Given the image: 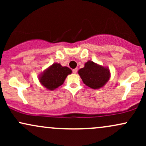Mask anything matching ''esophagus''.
I'll return each instance as SVG.
<instances>
[{
	"label": "esophagus",
	"instance_id": "esophagus-1",
	"mask_svg": "<svg viewBox=\"0 0 146 146\" xmlns=\"http://www.w3.org/2000/svg\"><path fill=\"white\" fill-rule=\"evenodd\" d=\"M77 72H78V68H74V69H73V73H76Z\"/></svg>",
	"mask_w": 146,
	"mask_h": 146
}]
</instances>
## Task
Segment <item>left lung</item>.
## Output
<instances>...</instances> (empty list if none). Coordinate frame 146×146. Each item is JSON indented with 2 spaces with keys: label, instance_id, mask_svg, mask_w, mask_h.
Wrapping results in <instances>:
<instances>
[{
  "label": "left lung",
  "instance_id": "obj_1",
  "mask_svg": "<svg viewBox=\"0 0 146 146\" xmlns=\"http://www.w3.org/2000/svg\"><path fill=\"white\" fill-rule=\"evenodd\" d=\"M78 74L84 84L93 89L102 88L110 78L109 68L91 60L85 63L84 67L78 71Z\"/></svg>",
  "mask_w": 146,
  "mask_h": 146
}]
</instances>
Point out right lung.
I'll use <instances>...</instances> for the list:
<instances>
[{"instance_id": "1", "label": "right lung", "mask_w": 146, "mask_h": 146, "mask_svg": "<svg viewBox=\"0 0 146 146\" xmlns=\"http://www.w3.org/2000/svg\"><path fill=\"white\" fill-rule=\"evenodd\" d=\"M71 73V69L67 66H62L59 63H53L39 75L38 79L46 89L53 90L61 86L67 75Z\"/></svg>"}]
</instances>
